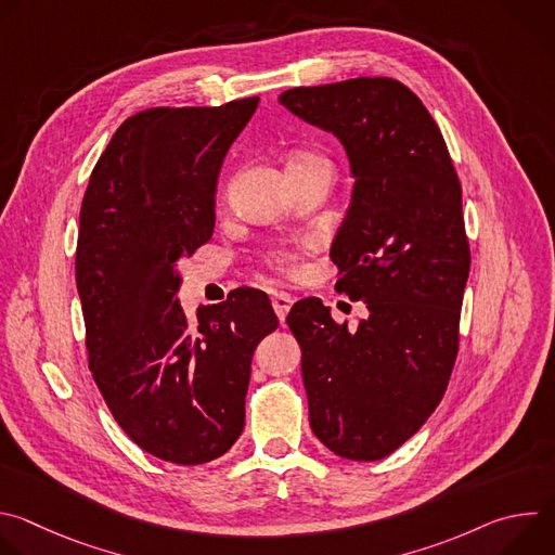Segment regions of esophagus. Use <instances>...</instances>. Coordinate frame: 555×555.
Segmentation results:
<instances>
[{"mask_svg":"<svg viewBox=\"0 0 555 555\" xmlns=\"http://www.w3.org/2000/svg\"><path fill=\"white\" fill-rule=\"evenodd\" d=\"M292 302H294V298L289 294H285V292H274L272 294V307H274L276 315H279V321H285V315H287Z\"/></svg>","mask_w":555,"mask_h":555,"instance_id":"34e87169","label":"esophagus"}]
</instances>
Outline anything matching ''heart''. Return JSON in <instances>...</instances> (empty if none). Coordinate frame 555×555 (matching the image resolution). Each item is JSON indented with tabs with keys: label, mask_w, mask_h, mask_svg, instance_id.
Returning <instances> with one entry per match:
<instances>
[{
	"label": "heart",
	"mask_w": 555,
	"mask_h": 555,
	"mask_svg": "<svg viewBox=\"0 0 555 555\" xmlns=\"http://www.w3.org/2000/svg\"><path fill=\"white\" fill-rule=\"evenodd\" d=\"M309 163H325V160H323V157H319V155L300 153V155H294V157H292L287 167L309 165ZM268 261H270V266H272L274 270H279V272H283V274H294V272L298 270V261H296V257H294V255H289V253H283V250L272 253V255L268 257Z\"/></svg>",
	"instance_id": "obj_1"
}]
</instances>
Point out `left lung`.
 <instances>
[{"label": "left lung", "instance_id": "1", "mask_svg": "<svg viewBox=\"0 0 555 555\" xmlns=\"http://www.w3.org/2000/svg\"><path fill=\"white\" fill-rule=\"evenodd\" d=\"M279 103L349 157L351 204L330 257L338 292L369 311L349 330L321 298L289 309L309 426L334 454L377 461L426 424L454 366L469 274L461 184L437 122L400 81L360 76Z\"/></svg>", "mask_w": 555, "mask_h": 555}]
</instances>
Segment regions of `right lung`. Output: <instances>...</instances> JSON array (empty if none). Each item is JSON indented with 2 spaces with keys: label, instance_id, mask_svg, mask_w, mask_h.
Wrapping results in <instances>:
<instances>
[{
  "label": "right lung",
  "instance_id": "1",
  "mask_svg": "<svg viewBox=\"0 0 555 555\" xmlns=\"http://www.w3.org/2000/svg\"><path fill=\"white\" fill-rule=\"evenodd\" d=\"M259 99L153 107L127 118L90 176L76 246L90 371L129 439L199 465L246 424L257 345L279 327L266 292L242 287L189 323L178 263L215 228L223 157Z\"/></svg>",
  "mask_w": 555,
  "mask_h": 555
}]
</instances>
